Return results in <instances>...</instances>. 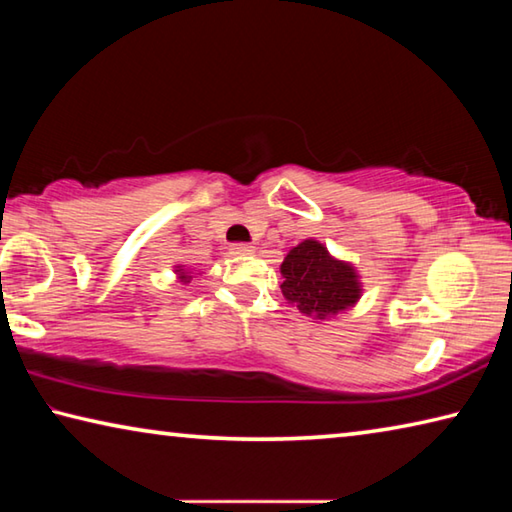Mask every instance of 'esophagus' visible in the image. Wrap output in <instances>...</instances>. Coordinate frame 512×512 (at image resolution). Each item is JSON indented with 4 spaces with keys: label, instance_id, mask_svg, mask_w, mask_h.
Returning a JSON list of instances; mask_svg holds the SVG:
<instances>
[{
    "label": "esophagus",
    "instance_id": "obj_1",
    "mask_svg": "<svg viewBox=\"0 0 512 512\" xmlns=\"http://www.w3.org/2000/svg\"><path fill=\"white\" fill-rule=\"evenodd\" d=\"M253 246H250V244H232L230 246V255H237V257H241V255H250V253H253Z\"/></svg>",
    "mask_w": 512,
    "mask_h": 512
}]
</instances>
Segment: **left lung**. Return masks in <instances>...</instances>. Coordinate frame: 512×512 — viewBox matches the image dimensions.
<instances>
[{"mask_svg":"<svg viewBox=\"0 0 512 512\" xmlns=\"http://www.w3.org/2000/svg\"><path fill=\"white\" fill-rule=\"evenodd\" d=\"M282 275L284 298L320 320L352 307L361 293L354 268L329 257L314 239L302 241L284 257Z\"/></svg>","mask_w":512,"mask_h":512,"instance_id":"obj_1","label":"left lung"}]
</instances>
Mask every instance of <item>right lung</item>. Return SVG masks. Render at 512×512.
Listing matches in <instances>:
<instances>
[{"instance_id": "right-lung-1", "label": "right lung", "mask_w": 512, "mask_h": 512, "mask_svg": "<svg viewBox=\"0 0 512 512\" xmlns=\"http://www.w3.org/2000/svg\"><path fill=\"white\" fill-rule=\"evenodd\" d=\"M189 277H192V275H183V280H185V282H189Z\"/></svg>"}]
</instances>
